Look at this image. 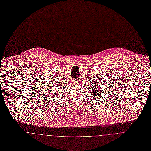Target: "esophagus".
I'll return each mask as SVG.
<instances>
[{
	"instance_id": "1",
	"label": "esophagus",
	"mask_w": 151,
	"mask_h": 151,
	"mask_svg": "<svg viewBox=\"0 0 151 151\" xmlns=\"http://www.w3.org/2000/svg\"><path fill=\"white\" fill-rule=\"evenodd\" d=\"M80 81H81V79H80V78H78V79H76V82H80Z\"/></svg>"
}]
</instances>
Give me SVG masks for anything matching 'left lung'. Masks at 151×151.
Listing matches in <instances>:
<instances>
[{
	"label": "left lung",
	"mask_w": 151,
	"mask_h": 151,
	"mask_svg": "<svg viewBox=\"0 0 151 151\" xmlns=\"http://www.w3.org/2000/svg\"><path fill=\"white\" fill-rule=\"evenodd\" d=\"M91 89L92 91V92L91 93V94L95 95V96H98V95H101L99 93H101L102 92L101 89H99V88H98L97 86H95V85H94V86H93V88Z\"/></svg>",
	"instance_id": "obj_1"
}]
</instances>
